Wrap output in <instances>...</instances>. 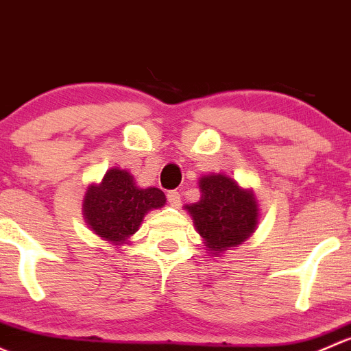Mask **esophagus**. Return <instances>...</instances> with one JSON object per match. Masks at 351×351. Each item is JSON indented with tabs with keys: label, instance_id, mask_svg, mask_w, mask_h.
<instances>
[{
	"label": "esophagus",
	"instance_id": "1",
	"mask_svg": "<svg viewBox=\"0 0 351 351\" xmlns=\"http://www.w3.org/2000/svg\"><path fill=\"white\" fill-rule=\"evenodd\" d=\"M167 201L171 202V206H174V208H179V206H180V193H177V191H169Z\"/></svg>",
	"mask_w": 351,
	"mask_h": 351
}]
</instances>
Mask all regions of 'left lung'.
Listing matches in <instances>:
<instances>
[{
    "label": "left lung",
    "mask_w": 351,
    "mask_h": 351,
    "mask_svg": "<svg viewBox=\"0 0 351 351\" xmlns=\"http://www.w3.org/2000/svg\"><path fill=\"white\" fill-rule=\"evenodd\" d=\"M199 187L201 199L186 209L213 254L230 250L254 233L258 209L250 191L240 189L233 179L223 174L204 176Z\"/></svg>",
    "instance_id": "8db88e82"
}]
</instances>
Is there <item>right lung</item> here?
<instances>
[{"instance_id":"1","label":"right lung","mask_w":351,"mask_h":351,"mask_svg":"<svg viewBox=\"0 0 351 351\" xmlns=\"http://www.w3.org/2000/svg\"><path fill=\"white\" fill-rule=\"evenodd\" d=\"M164 204L165 194L160 189H140L128 172L111 169L101 184L86 191L84 216L96 234L118 245L138 230L145 213Z\"/></svg>"}]
</instances>
